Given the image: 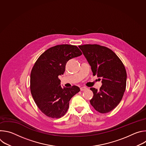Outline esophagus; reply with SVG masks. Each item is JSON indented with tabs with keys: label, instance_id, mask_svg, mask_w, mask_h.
<instances>
[{
	"label": "esophagus",
	"instance_id": "1",
	"mask_svg": "<svg viewBox=\"0 0 146 146\" xmlns=\"http://www.w3.org/2000/svg\"><path fill=\"white\" fill-rule=\"evenodd\" d=\"M87 90V87H81L80 88V90L81 91H85V90Z\"/></svg>",
	"mask_w": 146,
	"mask_h": 146
}]
</instances>
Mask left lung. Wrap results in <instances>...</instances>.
I'll return each mask as SVG.
<instances>
[{"mask_svg": "<svg viewBox=\"0 0 146 146\" xmlns=\"http://www.w3.org/2000/svg\"><path fill=\"white\" fill-rule=\"evenodd\" d=\"M78 47L102 85L100 90H90L94 93L91 105L100 113H109L121 102L126 88L127 72L121 60L110 49L98 44H86Z\"/></svg>", "mask_w": 146, "mask_h": 146, "instance_id": "left-lung-1", "label": "left lung"}]
</instances>
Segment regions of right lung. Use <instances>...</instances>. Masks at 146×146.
Listing matches in <instances>:
<instances>
[{
  "instance_id": "1",
  "label": "right lung",
  "mask_w": 146,
  "mask_h": 146,
  "mask_svg": "<svg viewBox=\"0 0 146 146\" xmlns=\"http://www.w3.org/2000/svg\"><path fill=\"white\" fill-rule=\"evenodd\" d=\"M82 54L76 46L51 47L36 60L31 73V91L38 109L46 115L59 118L66 113L71 98L80 90L77 86L62 88L59 76L64 74L67 62Z\"/></svg>"
}]
</instances>
